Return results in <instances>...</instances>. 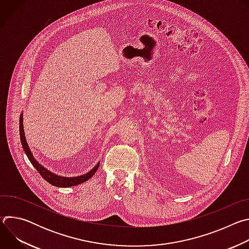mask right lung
I'll return each mask as SVG.
<instances>
[{
    "label": "right lung",
    "instance_id": "1",
    "mask_svg": "<svg viewBox=\"0 0 249 249\" xmlns=\"http://www.w3.org/2000/svg\"><path fill=\"white\" fill-rule=\"evenodd\" d=\"M19 135H20V140H21V144H22V148L29 160V161L31 162V164L35 167L40 175L43 177V178L49 182L50 184L57 186V187H71V186H75V185H79L83 182L88 181L90 177L96 172L99 163L98 162L90 171H89L88 173H85L83 175L80 176H76V177H64V176H60L57 175L53 172H51L50 170H48L47 168H45L44 166H42L40 163H38V161L34 159V157L32 156V153L30 152V149L27 145V142L24 136V131H23V123H22V114L20 115L19 118Z\"/></svg>",
    "mask_w": 249,
    "mask_h": 249
}]
</instances>
